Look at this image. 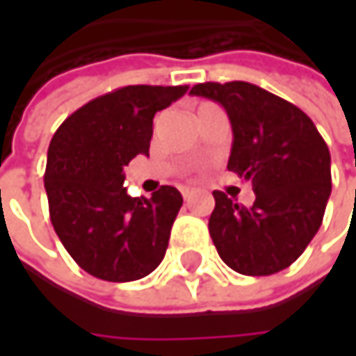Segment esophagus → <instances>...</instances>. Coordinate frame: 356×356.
<instances>
[{
  "label": "esophagus",
  "instance_id": "1",
  "mask_svg": "<svg viewBox=\"0 0 356 356\" xmlns=\"http://www.w3.org/2000/svg\"><path fill=\"white\" fill-rule=\"evenodd\" d=\"M181 193H183V200H189V197L195 193V189H193V187H183V189H181Z\"/></svg>",
  "mask_w": 356,
  "mask_h": 356
}]
</instances>
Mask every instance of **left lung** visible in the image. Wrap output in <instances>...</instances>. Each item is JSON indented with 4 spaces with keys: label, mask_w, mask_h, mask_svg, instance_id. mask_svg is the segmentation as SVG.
Returning <instances> with one entry per match:
<instances>
[{
    "label": "left lung",
    "mask_w": 356,
    "mask_h": 356,
    "mask_svg": "<svg viewBox=\"0 0 356 356\" xmlns=\"http://www.w3.org/2000/svg\"><path fill=\"white\" fill-rule=\"evenodd\" d=\"M191 95L227 111L233 127L227 169L251 179L255 191L249 208L212 191L208 229L218 255L248 276L289 268L320 231L332 191L330 150L318 127L293 103L249 82H204Z\"/></svg>",
    "instance_id": "1"
}]
</instances>
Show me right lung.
Returning a JSON list of instances; mask_svg holds the SVG:
<instances>
[{"mask_svg":"<svg viewBox=\"0 0 356 356\" xmlns=\"http://www.w3.org/2000/svg\"><path fill=\"white\" fill-rule=\"evenodd\" d=\"M187 88H117L72 113L49 144L44 189L53 229L74 261L101 280H140L165 257L183 197L171 185L131 197L123 167L148 154L156 111Z\"/></svg>","mask_w":356,"mask_h":356,"instance_id":"1","label":"right lung"}]
</instances>
